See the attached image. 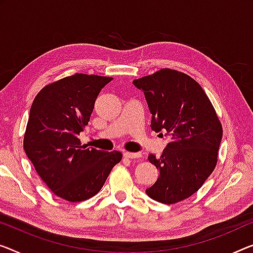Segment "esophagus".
I'll return each instance as SVG.
<instances>
[{
  "mask_svg": "<svg viewBox=\"0 0 253 253\" xmlns=\"http://www.w3.org/2000/svg\"><path fill=\"white\" fill-rule=\"evenodd\" d=\"M124 157L126 158H129V159H136V158H141L142 154L137 152V153H134V152H124Z\"/></svg>",
  "mask_w": 253,
  "mask_h": 253,
  "instance_id": "1",
  "label": "esophagus"
}]
</instances>
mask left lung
I'll list each match as a JSON object with an SVG mask.
<instances>
[{"mask_svg":"<svg viewBox=\"0 0 253 253\" xmlns=\"http://www.w3.org/2000/svg\"><path fill=\"white\" fill-rule=\"evenodd\" d=\"M133 84L144 93L151 129L169 138L160 158H148L160 175L146 194L166 205L183 201L216 167L223 137L219 118L201 86L180 71L165 68Z\"/></svg>","mask_w":253,"mask_h":253,"instance_id":"left-lung-1","label":"left lung"}]
</instances>
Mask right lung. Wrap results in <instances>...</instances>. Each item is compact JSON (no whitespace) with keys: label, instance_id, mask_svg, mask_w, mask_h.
Instances as JSON below:
<instances>
[{"label":"right lung","instance_id":"1","mask_svg":"<svg viewBox=\"0 0 253 253\" xmlns=\"http://www.w3.org/2000/svg\"><path fill=\"white\" fill-rule=\"evenodd\" d=\"M111 79L85 74L59 79L41 89L30 108L25 152L47 187L69 202L95 195L123 158L119 151L90 149L78 138Z\"/></svg>","mask_w":253,"mask_h":253}]
</instances>
